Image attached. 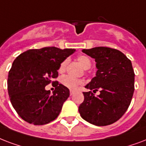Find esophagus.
Instances as JSON below:
<instances>
[{
    "instance_id": "34e87169",
    "label": "esophagus",
    "mask_w": 146,
    "mask_h": 146,
    "mask_svg": "<svg viewBox=\"0 0 146 146\" xmlns=\"http://www.w3.org/2000/svg\"><path fill=\"white\" fill-rule=\"evenodd\" d=\"M74 91H72H72H70V95H71V96L73 95V94H74Z\"/></svg>"
}]
</instances>
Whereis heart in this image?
Returning <instances> with one entry per match:
<instances>
[{
    "instance_id": "1",
    "label": "heart",
    "mask_w": 146,
    "mask_h": 146,
    "mask_svg": "<svg viewBox=\"0 0 146 146\" xmlns=\"http://www.w3.org/2000/svg\"><path fill=\"white\" fill-rule=\"evenodd\" d=\"M78 62L84 68L88 69L91 66V61L88 56L86 55H80L78 57ZM68 64V59H65L61 63L58 68V72L60 73H63L65 72L67 68ZM83 83V81L79 79H75L72 78L71 76H64L61 78V84L65 88H67L71 90H75L78 88V86L81 85Z\"/></svg>"
}]
</instances>
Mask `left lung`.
<instances>
[{"label":"left lung","mask_w":146,"mask_h":146,"mask_svg":"<svg viewBox=\"0 0 146 146\" xmlns=\"http://www.w3.org/2000/svg\"><path fill=\"white\" fill-rule=\"evenodd\" d=\"M82 52L95 59L98 71L85 86L91 91L83 92L84 100L79 106V113L90 123L108 126L120 119L130 104L135 90L132 62L120 51L109 47ZM98 90L100 94L95 96L93 93Z\"/></svg>","instance_id":"1"}]
</instances>
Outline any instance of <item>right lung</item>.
I'll return each instance as SVG.
<instances>
[{
  "instance_id": "obj_1",
  "label": "right lung",
  "mask_w": 146,
  "mask_h": 146,
  "mask_svg": "<svg viewBox=\"0 0 146 146\" xmlns=\"http://www.w3.org/2000/svg\"><path fill=\"white\" fill-rule=\"evenodd\" d=\"M74 48L44 47L27 50L16 58L7 78L11 102L18 115L27 123L45 125L58 117L70 91L57 81L59 65ZM56 84L52 94L44 87Z\"/></svg>"
}]
</instances>
